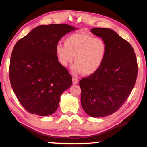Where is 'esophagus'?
<instances>
[{
  "mask_svg": "<svg viewBox=\"0 0 147 147\" xmlns=\"http://www.w3.org/2000/svg\"><path fill=\"white\" fill-rule=\"evenodd\" d=\"M72 81H73V84H77V83L79 82L78 80H77L76 78H74V77H73Z\"/></svg>",
  "mask_w": 147,
  "mask_h": 147,
  "instance_id": "esophagus-1",
  "label": "esophagus"
}]
</instances>
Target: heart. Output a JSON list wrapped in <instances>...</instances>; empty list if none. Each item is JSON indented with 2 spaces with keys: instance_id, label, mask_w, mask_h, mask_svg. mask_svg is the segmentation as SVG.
I'll list each match as a JSON object with an SVG mask.
<instances>
[{
  "instance_id": "b5f03b06",
  "label": "heart",
  "mask_w": 147,
  "mask_h": 147,
  "mask_svg": "<svg viewBox=\"0 0 147 147\" xmlns=\"http://www.w3.org/2000/svg\"><path fill=\"white\" fill-rule=\"evenodd\" d=\"M56 53L58 61L63 66H71L74 75L83 73L91 76L100 70L103 65L107 54V45L100 38H94L86 33H75L65 40V45L57 44Z\"/></svg>"
}]
</instances>
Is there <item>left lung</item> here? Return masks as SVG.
<instances>
[{
	"instance_id": "obj_1",
	"label": "left lung",
	"mask_w": 147,
	"mask_h": 147,
	"mask_svg": "<svg viewBox=\"0 0 147 147\" xmlns=\"http://www.w3.org/2000/svg\"><path fill=\"white\" fill-rule=\"evenodd\" d=\"M90 31L106 42L107 54L97 72L79 81L81 103L88 115L104 117L120 109L131 93L137 78V60L131 44L113 30Z\"/></svg>"
}]
</instances>
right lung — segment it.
Wrapping results in <instances>:
<instances>
[{
	"instance_id": "right-lung-1",
	"label": "right lung",
	"mask_w": 147,
	"mask_h": 147,
	"mask_svg": "<svg viewBox=\"0 0 147 147\" xmlns=\"http://www.w3.org/2000/svg\"><path fill=\"white\" fill-rule=\"evenodd\" d=\"M76 29L68 24L41 25L14 47L11 85L22 106L31 114L52 115L59 106L61 95L72 85L71 75L58 61L56 47L66 33Z\"/></svg>"
}]
</instances>
